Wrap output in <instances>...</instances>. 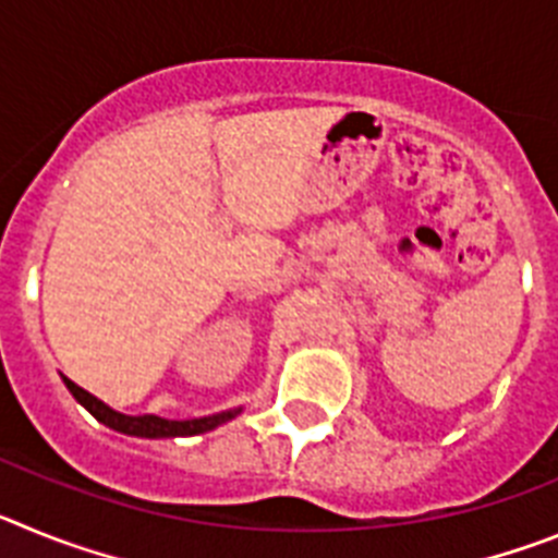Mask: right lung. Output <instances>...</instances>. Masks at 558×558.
<instances>
[{
    "label": "right lung",
    "mask_w": 558,
    "mask_h": 558,
    "mask_svg": "<svg viewBox=\"0 0 558 558\" xmlns=\"http://www.w3.org/2000/svg\"><path fill=\"white\" fill-rule=\"evenodd\" d=\"M66 383L69 393L86 408L97 422H102L106 427L117 433H125V436H140V438H179V436H198V433H209L215 427L226 425L234 416L243 413V408H231V411H220L211 413V416H201V418H161L153 416V413H145V416H128V413L113 411L108 408L102 399H97L95 393L83 391L81 386H75L72 379L63 377Z\"/></svg>",
    "instance_id": "obj_1"
}]
</instances>
